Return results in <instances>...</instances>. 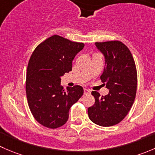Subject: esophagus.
<instances>
[{
  "mask_svg": "<svg viewBox=\"0 0 155 155\" xmlns=\"http://www.w3.org/2000/svg\"><path fill=\"white\" fill-rule=\"evenodd\" d=\"M90 94V91L88 90V89H86L85 88L84 89V94Z\"/></svg>",
  "mask_w": 155,
  "mask_h": 155,
  "instance_id": "obj_1",
  "label": "esophagus"
}]
</instances>
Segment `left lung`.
<instances>
[{
    "label": "left lung",
    "mask_w": 155,
    "mask_h": 155,
    "mask_svg": "<svg viewBox=\"0 0 155 155\" xmlns=\"http://www.w3.org/2000/svg\"><path fill=\"white\" fill-rule=\"evenodd\" d=\"M105 57V68L101 79L109 94L101 97L97 91L95 99L87 109L91 121L97 125L110 127L121 122L130 110L136 97L137 73L132 54L121 41L95 43Z\"/></svg>",
    "instance_id": "left-lung-1"
}]
</instances>
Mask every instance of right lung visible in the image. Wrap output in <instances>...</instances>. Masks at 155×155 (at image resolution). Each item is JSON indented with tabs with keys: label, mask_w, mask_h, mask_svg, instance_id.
Listing matches in <instances>:
<instances>
[{
	"label": "right lung",
	"mask_w": 155,
	"mask_h": 155,
	"mask_svg": "<svg viewBox=\"0 0 155 155\" xmlns=\"http://www.w3.org/2000/svg\"><path fill=\"white\" fill-rule=\"evenodd\" d=\"M85 46L53 35L39 44L33 51L26 74V95L33 116L50 129L68 121L70 107L83 94L80 85L61 86V77L72 70V61Z\"/></svg>",
	"instance_id": "right-lung-1"
}]
</instances>
